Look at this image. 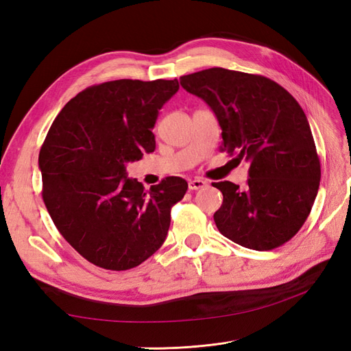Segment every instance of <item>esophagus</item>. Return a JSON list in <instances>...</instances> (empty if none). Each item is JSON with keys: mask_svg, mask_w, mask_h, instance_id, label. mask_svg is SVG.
Returning <instances> with one entry per match:
<instances>
[{"mask_svg": "<svg viewBox=\"0 0 351 351\" xmlns=\"http://www.w3.org/2000/svg\"><path fill=\"white\" fill-rule=\"evenodd\" d=\"M208 186V182H205V180L202 178H195V180H190L189 182V189L190 190H199L202 187H206Z\"/></svg>", "mask_w": 351, "mask_h": 351, "instance_id": "esophagus-1", "label": "esophagus"}]
</instances>
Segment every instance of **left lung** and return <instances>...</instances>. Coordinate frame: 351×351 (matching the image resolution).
Segmentation results:
<instances>
[{
    "label": "left lung",
    "instance_id": "obj_1",
    "mask_svg": "<svg viewBox=\"0 0 351 351\" xmlns=\"http://www.w3.org/2000/svg\"><path fill=\"white\" fill-rule=\"evenodd\" d=\"M204 99L222 129L221 152L246 161L244 189L212 183L224 200L214 221L224 237L253 250H272L293 239L311 214L321 162L306 114L277 82L214 67L180 77Z\"/></svg>",
    "mask_w": 351,
    "mask_h": 351
}]
</instances>
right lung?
I'll return each mask as SVG.
<instances>
[{
    "label": "right lung",
    "mask_w": 351,
    "mask_h": 351,
    "mask_svg": "<svg viewBox=\"0 0 351 351\" xmlns=\"http://www.w3.org/2000/svg\"><path fill=\"white\" fill-rule=\"evenodd\" d=\"M178 80L121 79L70 99L42 143V199L71 247L99 268L127 271L162 246L171 208L187 182L167 177L145 190L125 164L155 151L152 129Z\"/></svg>",
    "instance_id": "add662e5"
}]
</instances>
